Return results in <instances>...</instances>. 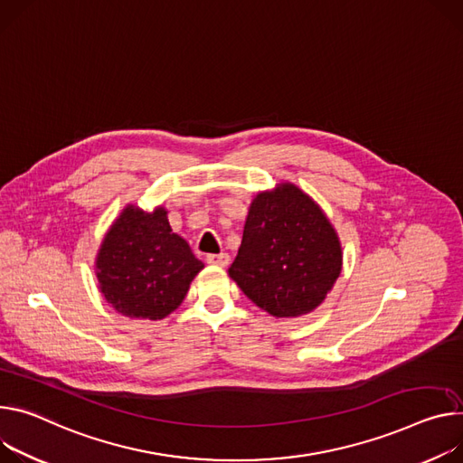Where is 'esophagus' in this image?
<instances>
[{
	"label": "esophagus",
	"instance_id": "1",
	"mask_svg": "<svg viewBox=\"0 0 463 463\" xmlns=\"http://www.w3.org/2000/svg\"><path fill=\"white\" fill-rule=\"evenodd\" d=\"M206 262L213 264V266H220L225 268L231 262V257L227 253H218V255H206Z\"/></svg>",
	"mask_w": 463,
	"mask_h": 463
}]
</instances>
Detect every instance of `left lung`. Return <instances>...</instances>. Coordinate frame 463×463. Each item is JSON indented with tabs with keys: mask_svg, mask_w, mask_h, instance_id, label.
Masks as SVG:
<instances>
[{
	"mask_svg": "<svg viewBox=\"0 0 463 463\" xmlns=\"http://www.w3.org/2000/svg\"><path fill=\"white\" fill-rule=\"evenodd\" d=\"M342 243L319 204L291 183L249 206L229 277L273 317L316 310L342 273Z\"/></svg>",
	"mask_w": 463,
	"mask_h": 463,
	"instance_id": "obj_1",
	"label": "left lung"
}]
</instances>
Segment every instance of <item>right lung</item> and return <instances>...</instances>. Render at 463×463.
<instances>
[{
  "instance_id": "1",
  "label": "right lung",
  "mask_w": 463,
  "mask_h": 463,
  "mask_svg": "<svg viewBox=\"0 0 463 463\" xmlns=\"http://www.w3.org/2000/svg\"><path fill=\"white\" fill-rule=\"evenodd\" d=\"M184 238L167 222V210L123 208L107 231L96 259V277L107 303L135 319H162L186 298L203 269Z\"/></svg>"
}]
</instances>
